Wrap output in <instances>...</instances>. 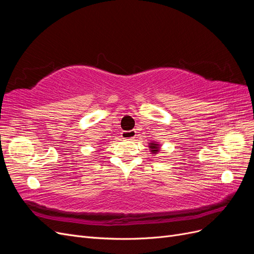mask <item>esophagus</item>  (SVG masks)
<instances>
[{"label":"esophagus","mask_w":254,"mask_h":254,"mask_svg":"<svg viewBox=\"0 0 254 254\" xmlns=\"http://www.w3.org/2000/svg\"><path fill=\"white\" fill-rule=\"evenodd\" d=\"M122 137L124 140H133L135 137V131L134 130H129V131H122L121 133Z\"/></svg>","instance_id":"1"}]
</instances>
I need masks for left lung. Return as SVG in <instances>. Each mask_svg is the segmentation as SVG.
Listing matches in <instances>:
<instances>
[{
    "mask_svg": "<svg viewBox=\"0 0 254 254\" xmlns=\"http://www.w3.org/2000/svg\"><path fill=\"white\" fill-rule=\"evenodd\" d=\"M148 147L150 149V152L152 153V155H157V153L160 151V144L156 141H151L148 143Z\"/></svg>",
    "mask_w": 254,
    "mask_h": 254,
    "instance_id": "1",
    "label": "left lung"
}]
</instances>
